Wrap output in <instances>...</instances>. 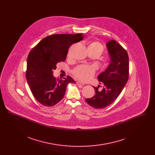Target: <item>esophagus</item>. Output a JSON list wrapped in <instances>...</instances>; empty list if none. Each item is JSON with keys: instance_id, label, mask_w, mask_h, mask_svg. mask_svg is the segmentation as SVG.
Listing matches in <instances>:
<instances>
[{"instance_id": "esophagus-1", "label": "esophagus", "mask_w": 155, "mask_h": 155, "mask_svg": "<svg viewBox=\"0 0 155 155\" xmlns=\"http://www.w3.org/2000/svg\"><path fill=\"white\" fill-rule=\"evenodd\" d=\"M77 84H78V85H84V83H83L82 82H81V81H78L77 82Z\"/></svg>"}]
</instances>
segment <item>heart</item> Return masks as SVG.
Here are the masks:
<instances>
[{
  "label": "heart",
  "instance_id": "obj_1",
  "mask_svg": "<svg viewBox=\"0 0 155 155\" xmlns=\"http://www.w3.org/2000/svg\"><path fill=\"white\" fill-rule=\"evenodd\" d=\"M88 48L102 53L104 48L101 44L97 41L91 43ZM74 75L80 80L86 81L91 80L95 74V68L93 66L88 65H81L78 66L74 70Z\"/></svg>",
  "mask_w": 155,
  "mask_h": 155
}]
</instances>
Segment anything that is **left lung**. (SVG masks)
I'll return each mask as SVG.
<instances>
[{
    "instance_id": "left-lung-1",
    "label": "left lung",
    "mask_w": 155,
    "mask_h": 155,
    "mask_svg": "<svg viewBox=\"0 0 155 155\" xmlns=\"http://www.w3.org/2000/svg\"><path fill=\"white\" fill-rule=\"evenodd\" d=\"M110 56V64L104 72L97 77L100 84L104 86L101 91L100 86L93 87L95 95L86 99V102L95 108H104L111 104L121 93L129 77V56L126 51L115 40H110L106 44Z\"/></svg>"
}]
</instances>
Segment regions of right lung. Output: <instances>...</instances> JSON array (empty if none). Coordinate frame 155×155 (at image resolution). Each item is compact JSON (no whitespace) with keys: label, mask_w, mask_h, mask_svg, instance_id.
Here are the masks:
<instances>
[{"label":"right lung","mask_w":155,"mask_h":155,"mask_svg":"<svg viewBox=\"0 0 155 155\" xmlns=\"http://www.w3.org/2000/svg\"><path fill=\"white\" fill-rule=\"evenodd\" d=\"M83 38V34H54L43 38L29 53L26 80L34 97L41 104L54 105L64 97L67 85L75 83L69 76L56 80L53 71L57 63L65 60L72 44Z\"/></svg>","instance_id":"right-lung-1"}]
</instances>
